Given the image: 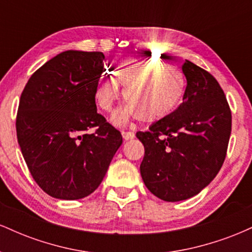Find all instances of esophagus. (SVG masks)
Masks as SVG:
<instances>
[{"instance_id": "34e87169", "label": "esophagus", "mask_w": 252, "mask_h": 252, "mask_svg": "<svg viewBox=\"0 0 252 252\" xmlns=\"http://www.w3.org/2000/svg\"><path fill=\"white\" fill-rule=\"evenodd\" d=\"M122 136L124 140L128 141V140H132V138L135 137V134L132 131H122Z\"/></svg>"}]
</instances>
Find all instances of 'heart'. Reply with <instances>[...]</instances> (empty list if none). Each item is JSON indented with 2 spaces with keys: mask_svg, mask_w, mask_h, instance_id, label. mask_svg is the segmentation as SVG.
<instances>
[{
  "mask_svg": "<svg viewBox=\"0 0 252 252\" xmlns=\"http://www.w3.org/2000/svg\"><path fill=\"white\" fill-rule=\"evenodd\" d=\"M115 76L98 83L94 100L100 110L112 111L121 97L120 84L126 88L124 99L128 105L112 117L117 124L129 118H138L143 123L158 122L174 111L186 90L181 70L158 60L126 58L117 63Z\"/></svg>",
  "mask_w": 252,
  "mask_h": 252,
  "instance_id": "1",
  "label": "heart"
}]
</instances>
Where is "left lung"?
Wrapping results in <instances>:
<instances>
[{
    "label": "left lung",
    "instance_id": "8db88e82",
    "mask_svg": "<svg viewBox=\"0 0 252 252\" xmlns=\"http://www.w3.org/2000/svg\"><path fill=\"white\" fill-rule=\"evenodd\" d=\"M187 85L182 103L163 120L138 131L144 158V185L164 201L200 193L220 170L231 135V110L212 74L186 60Z\"/></svg>",
    "mask_w": 252,
    "mask_h": 252
}]
</instances>
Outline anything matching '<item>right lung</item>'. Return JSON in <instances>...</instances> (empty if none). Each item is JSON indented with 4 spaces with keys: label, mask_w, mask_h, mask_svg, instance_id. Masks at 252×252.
Segmentation results:
<instances>
[{
    "label": "right lung",
    "mask_w": 252,
    "mask_h": 252,
    "mask_svg": "<svg viewBox=\"0 0 252 252\" xmlns=\"http://www.w3.org/2000/svg\"><path fill=\"white\" fill-rule=\"evenodd\" d=\"M104 60L102 52L65 51L34 72L22 91L17 142L33 179L53 198L91 194L123 142L97 112L94 90L106 71Z\"/></svg>",
    "instance_id": "add662e5"
}]
</instances>
